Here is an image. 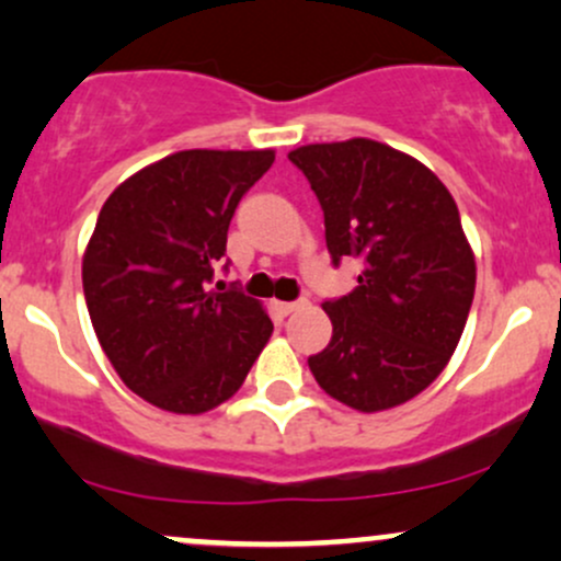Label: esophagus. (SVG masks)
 <instances>
[{"label": "esophagus", "mask_w": 561, "mask_h": 561, "mask_svg": "<svg viewBox=\"0 0 561 561\" xmlns=\"http://www.w3.org/2000/svg\"><path fill=\"white\" fill-rule=\"evenodd\" d=\"M295 309H300V300H274V311L282 313V317H287Z\"/></svg>", "instance_id": "34e87169"}]
</instances>
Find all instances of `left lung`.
Returning <instances> with one entry per match:
<instances>
[{
	"label": "left lung",
	"mask_w": 561,
	"mask_h": 561,
	"mask_svg": "<svg viewBox=\"0 0 561 561\" xmlns=\"http://www.w3.org/2000/svg\"><path fill=\"white\" fill-rule=\"evenodd\" d=\"M324 213L332 266L359 261L356 287L324 300L317 383L359 412L397 408L436 380L469 319L477 263L450 191L417 159L367 138L287 153Z\"/></svg>",
	"instance_id": "8db88e82"
}]
</instances>
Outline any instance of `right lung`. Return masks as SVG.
<instances>
[{
    "label": "right lung",
    "mask_w": 561,
    "mask_h": 561,
    "mask_svg": "<svg viewBox=\"0 0 561 561\" xmlns=\"http://www.w3.org/2000/svg\"><path fill=\"white\" fill-rule=\"evenodd\" d=\"M271 164L268 149L178 151L101 207L82 261L84 300L114 370L157 408H218L268 343L274 324L261 304L237 285H210L233 210Z\"/></svg>",
    "instance_id": "right-lung-1"
}]
</instances>
